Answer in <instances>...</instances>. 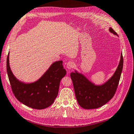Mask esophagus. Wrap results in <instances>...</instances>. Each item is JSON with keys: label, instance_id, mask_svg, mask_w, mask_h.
<instances>
[{"label": "esophagus", "instance_id": "34e87169", "mask_svg": "<svg viewBox=\"0 0 134 134\" xmlns=\"http://www.w3.org/2000/svg\"><path fill=\"white\" fill-rule=\"evenodd\" d=\"M75 66V63L74 62L72 61H70L67 63V68L68 69L71 70Z\"/></svg>", "mask_w": 134, "mask_h": 134}]
</instances>
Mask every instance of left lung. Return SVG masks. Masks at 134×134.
<instances>
[{
  "instance_id": "obj_1",
  "label": "left lung",
  "mask_w": 134,
  "mask_h": 134,
  "mask_svg": "<svg viewBox=\"0 0 134 134\" xmlns=\"http://www.w3.org/2000/svg\"><path fill=\"white\" fill-rule=\"evenodd\" d=\"M109 31L114 35L117 33L112 27ZM123 67V58L121 54L120 61L115 74L106 83L96 86L81 74L71 72V78L76 100L84 109H96L103 106L113 98L117 90Z\"/></svg>"
}]
</instances>
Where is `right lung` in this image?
I'll return each instance as SVG.
<instances>
[{
  "mask_svg": "<svg viewBox=\"0 0 134 134\" xmlns=\"http://www.w3.org/2000/svg\"><path fill=\"white\" fill-rule=\"evenodd\" d=\"M9 53L7 58V72L11 90L16 98L33 109H45L52 105L58 96L61 79L66 74L63 62L58 61L51 65L37 81L24 83L14 76L9 65Z\"/></svg>",
  "mask_w": 134,
  "mask_h": 134,
  "instance_id": "add662e5",
  "label": "right lung"
}]
</instances>
